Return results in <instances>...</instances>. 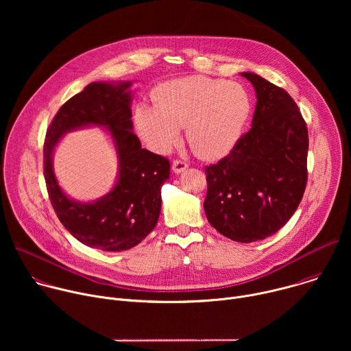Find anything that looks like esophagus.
Listing matches in <instances>:
<instances>
[{"label":"esophagus","instance_id":"esophagus-1","mask_svg":"<svg viewBox=\"0 0 351 351\" xmlns=\"http://www.w3.org/2000/svg\"><path fill=\"white\" fill-rule=\"evenodd\" d=\"M187 168H189V165H187L184 161H173V164H172V171H173L175 173H182V172H184Z\"/></svg>","mask_w":351,"mask_h":351}]
</instances>
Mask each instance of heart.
<instances>
[{
  "mask_svg": "<svg viewBox=\"0 0 351 351\" xmlns=\"http://www.w3.org/2000/svg\"><path fill=\"white\" fill-rule=\"evenodd\" d=\"M154 104L134 111L138 136L154 153L167 154L186 128L194 153L204 160L229 154L252 114V98L237 82L199 75L168 80L154 90Z\"/></svg>",
  "mask_w": 351,
  "mask_h": 351,
  "instance_id": "obj_1",
  "label": "heart"
}]
</instances>
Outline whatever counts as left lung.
<instances>
[{
	"label": "left lung",
	"instance_id": "obj_1",
	"mask_svg": "<svg viewBox=\"0 0 351 351\" xmlns=\"http://www.w3.org/2000/svg\"><path fill=\"white\" fill-rule=\"evenodd\" d=\"M257 104L250 129L232 153L206 168L208 222L221 234L252 243L276 233L302 202L308 132L287 91L253 72Z\"/></svg>",
	"mask_w": 351,
	"mask_h": 351
}]
</instances>
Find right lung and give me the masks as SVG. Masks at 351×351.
<instances>
[{
  "label": "right lung",
  "instance_id": "1",
  "mask_svg": "<svg viewBox=\"0 0 351 351\" xmlns=\"http://www.w3.org/2000/svg\"><path fill=\"white\" fill-rule=\"evenodd\" d=\"M132 82H93L60 108L44 143V178L51 204L66 230L80 243L125 252L152 232L161 213V187L169 161L141 148L133 133ZM101 127L116 148L119 172L113 189L91 202L72 199L53 172V153L69 131Z\"/></svg>",
  "mask_w": 351,
  "mask_h": 351
}]
</instances>
